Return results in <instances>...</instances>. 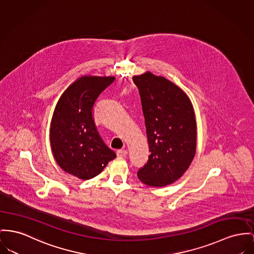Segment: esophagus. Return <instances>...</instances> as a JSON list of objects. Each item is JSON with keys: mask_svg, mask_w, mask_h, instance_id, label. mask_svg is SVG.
<instances>
[{"mask_svg": "<svg viewBox=\"0 0 254 254\" xmlns=\"http://www.w3.org/2000/svg\"><path fill=\"white\" fill-rule=\"evenodd\" d=\"M117 155L119 157H125L127 155V150H118L117 151Z\"/></svg>", "mask_w": 254, "mask_h": 254, "instance_id": "1", "label": "esophagus"}]
</instances>
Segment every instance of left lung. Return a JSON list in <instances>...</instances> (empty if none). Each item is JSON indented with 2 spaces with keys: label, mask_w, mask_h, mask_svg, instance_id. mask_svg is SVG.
<instances>
[{
  "label": "left lung",
  "mask_w": 254,
  "mask_h": 254,
  "mask_svg": "<svg viewBox=\"0 0 254 254\" xmlns=\"http://www.w3.org/2000/svg\"><path fill=\"white\" fill-rule=\"evenodd\" d=\"M149 144L148 161L137 177L145 185L167 186L190 165L196 147V124L186 93L164 77L150 72L134 76Z\"/></svg>",
  "instance_id": "8db88e82"
}]
</instances>
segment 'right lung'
Returning a JSON list of instances; mask_svg holds the SVG:
<instances>
[{
    "instance_id": "1",
    "label": "right lung",
    "mask_w": 254,
    "mask_h": 254,
    "mask_svg": "<svg viewBox=\"0 0 254 254\" xmlns=\"http://www.w3.org/2000/svg\"><path fill=\"white\" fill-rule=\"evenodd\" d=\"M115 77L85 76L70 85L58 102L52 119V151L59 166L80 179L98 175L117 155L96 128L93 107Z\"/></svg>"
}]
</instances>
